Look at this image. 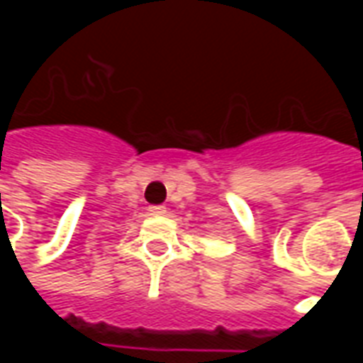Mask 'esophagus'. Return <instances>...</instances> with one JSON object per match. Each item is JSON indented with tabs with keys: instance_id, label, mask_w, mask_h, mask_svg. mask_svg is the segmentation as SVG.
<instances>
[{
	"instance_id": "1",
	"label": "esophagus",
	"mask_w": 363,
	"mask_h": 363,
	"mask_svg": "<svg viewBox=\"0 0 363 363\" xmlns=\"http://www.w3.org/2000/svg\"><path fill=\"white\" fill-rule=\"evenodd\" d=\"M165 212H167L165 206H150L151 216H163Z\"/></svg>"
}]
</instances>
